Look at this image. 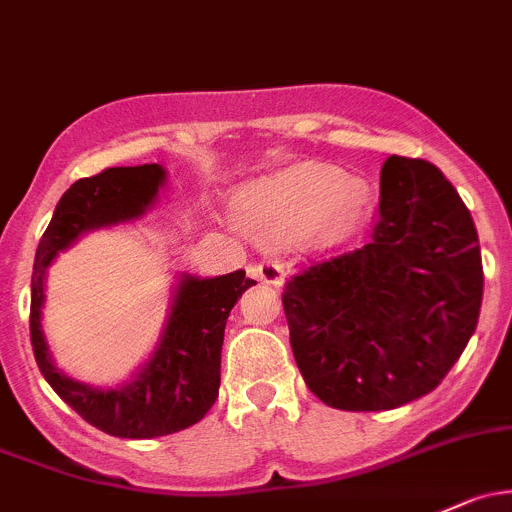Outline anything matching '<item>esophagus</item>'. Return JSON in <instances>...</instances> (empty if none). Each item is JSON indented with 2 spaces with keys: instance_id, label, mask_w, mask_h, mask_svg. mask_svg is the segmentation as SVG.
Segmentation results:
<instances>
[{
  "instance_id": "1",
  "label": "esophagus",
  "mask_w": 512,
  "mask_h": 512,
  "mask_svg": "<svg viewBox=\"0 0 512 512\" xmlns=\"http://www.w3.org/2000/svg\"><path fill=\"white\" fill-rule=\"evenodd\" d=\"M252 272H255V277L260 279V282L272 284V287H282L284 277H287V267L277 260H262L260 265H255Z\"/></svg>"
}]
</instances>
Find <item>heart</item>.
Masks as SVG:
<instances>
[{"label":"heart","mask_w":512,"mask_h":512,"mask_svg":"<svg viewBox=\"0 0 512 512\" xmlns=\"http://www.w3.org/2000/svg\"><path fill=\"white\" fill-rule=\"evenodd\" d=\"M373 201V188L360 176L341 174L304 161L247 184L235 198L250 233L272 245H336L351 238Z\"/></svg>","instance_id":"heart-1"}]
</instances>
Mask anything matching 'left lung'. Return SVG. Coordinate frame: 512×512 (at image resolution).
Instances as JSON below:
<instances>
[{
    "instance_id": "1",
    "label": "left lung",
    "mask_w": 512,
    "mask_h": 512,
    "mask_svg": "<svg viewBox=\"0 0 512 512\" xmlns=\"http://www.w3.org/2000/svg\"><path fill=\"white\" fill-rule=\"evenodd\" d=\"M483 265L469 208L434 164L380 171L368 245L311 265L284 287L294 358L328 407L378 412L437 387L481 314Z\"/></svg>"
}]
</instances>
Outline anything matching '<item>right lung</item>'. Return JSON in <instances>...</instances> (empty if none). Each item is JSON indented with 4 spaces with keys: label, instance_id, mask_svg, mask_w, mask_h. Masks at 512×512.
<instances>
[{
    "label": "right lung",
    "instance_id": "add662e5",
    "mask_svg": "<svg viewBox=\"0 0 512 512\" xmlns=\"http://www.w3.org/2000/svg\"><path fill=\"white\" fill-rule=\"evenodd\" d=\"M164 181L159 164L117 166L75 181L53 211L31 274V346L43 378L85 422L122 439L164 437L206 417L220 387L225 321L242 292L255 284L242 270L211 279L184 274L157 348L125 385L102 390L56 368L41 328L46 270L83 233L142 218Z\"/></svg>",
    "mask_w": 512,
    "mask_h": 512
}]
</instances>
